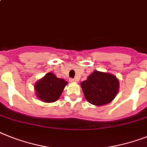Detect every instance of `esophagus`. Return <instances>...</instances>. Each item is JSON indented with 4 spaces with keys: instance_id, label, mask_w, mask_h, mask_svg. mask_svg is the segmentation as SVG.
<instances>
[{
    "instance_id": "34e87169",
    "label": "esophagus",
    "mask_w": 147,
    "mask_h": 147,
    "mask_svg": "<svg viewBox=\"0 0 147 147\" xmlns=\"http://www.w3.org/2000/svg\"><path fill=\"white\" fill-rule=\"evenodd\" d=\"M69 81L71 82V83H74V82H76V79H74V78H70L69 79Z\"/></svg>"
}]
</instances>
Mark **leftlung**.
Instances as JSON below:
<instances>
[{"label":"left lung","mask_w":147,"mask_h":147,"mask_svg":"<svg viewBox=\"0 0 147 147\" xmlns=\"http://www.w3.org/2000/svg\"><path fill=\"white\" fill-rule=\"evenodd\" d=\"M81 87L85 98L96 106L107 105L114 99L119 88V82L114 75L97 70L82 81Z\"/></svg>","instance_id":"8db88e82"}]
</instances>
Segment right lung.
<instances>
[{
    "mask_svg": "<svg viewBox=\"0 0 147 147\" xmlns=\"http://www.w3.org/2000/svg\"><path fill=\"white\" fill-rule=\"evenodd\" d=\"M67 84V81L59 78L52 72H49L35 83V95L42 102H55L60 98Z\"/></svg>",
    "mask_w": 147,
    "mask_h": 147,
    "instance_id": "add662e5",
    "label": "right lung"
}]
</instances>
